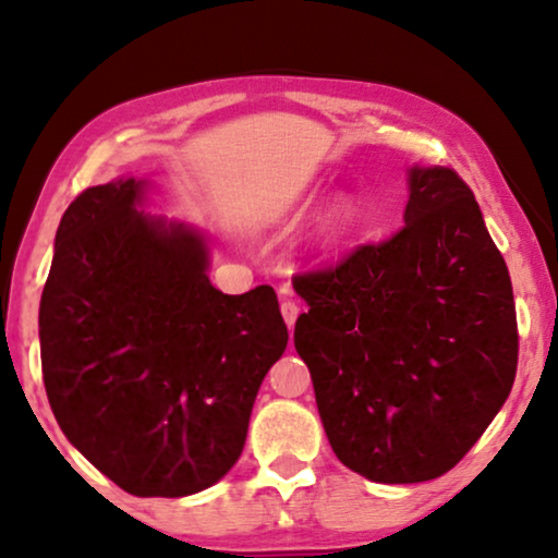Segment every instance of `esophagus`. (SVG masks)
Masks as SVG:
<instances>
[{"label": "esophagus", "instance_id": "obj_1", "mask_svg": "<svg viewBox=\"0 0 558 558\" xmlns=\"http://www.w3.org/2000/svg\"><path fill=\"white\" fill-rule=\"evenodd\" d=\"M281 317H284L287 327H289V330H292L294 323H296V317H300V304L292 302V300L281 302Z\"/></svg>", "mask_w": 558, "mask_h": 558}]
</instances>
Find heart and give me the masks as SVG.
<instances>
[{"instance_id":"heart-1","label":"heart","mask_w":558,"mask_h":558,"mask_svg":"<svg viewBox=\"0 0 558 558\" xmlns=\"http://www.w3.org/2000/svg\"><path fill=\"white\" fill-rule=\"evenodd\" d=\"M355 203L350 197H335V201L323 210V216L317 218L315 233L312 241L319 251H330L338 243L345 241V235L353 231L355 226Z\"/></svg>"}]
</instances>
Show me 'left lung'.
<instances>
[{
    "mask_svg": "<svg viewBox=\"0 0 558 558\" xmlns=\"http://www.w3.org/2000/svg\"><path fill=\"white\" fill-rule=\"evenodd\" d=\"M399 233L302 274L294 348L338 460L384 485L445 475L515 380L508 266L449 167H409Z\"/></svg>",
    "mask_w": 558,
    "mask_h": 558,
    "instance_id": "1",
    "label": "left lung"
}]
</instances>
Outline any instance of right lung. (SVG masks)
I'll use <instances>...</instances> for the list:
<instances>
[{
    "instance_id": "1",
    "label": "right lung",
    "mask_w": 558,
    "mask_h": 558,
    "mask_svg": "<svg viewBox=\"0 0 558 558\" xmlns=\"http://www.w3.org/2000/svg\"><path fill=\"white\" fill-rule=\"evenodd\" d=\"M147 180L83 190L40 300L43 380L68 441L140 498L216 485L289 332L269 284H210L201 228L144 213Z\"/></svg>"
}]
</instances>
